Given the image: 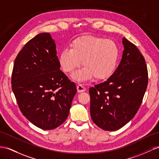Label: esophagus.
<instances>
[{
  "label": "esophagus",
  "mask_w": 159,
  "mask_h": 159,
  "mask_svg": "<svg viewBox=\"0 0 159 159\" xmlns=\"http://www.w3.org/2000/svg\"><path fill=\"white\" fill-rule=\"evenodd\" d=\"M76 88H77V91H78L79 93H82V92H84L85 91H86V89H85L83 84H79L78 86L76 87Z\"/></svg>",
  "instance_id": "1"
}]
</instances>
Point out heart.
<instances>
[{
  "mask_svg": "<svg viewBox=\"0 0 159 159\" xmlns=\"http://www.w3.org/2000/svg\"><path fill=\"white\" fill-rule=\"evenodd\" d=\"M70 48H63L59 54L62 70L71 72L80 66L84 67L72 75L78 81H85L95 76L97 79L109 78L117 66L120 48L113 40L94 36H83L74 39Z\"/></svg>",
  "mask_w": 159,
  "mask_h": 159,
  "instance_id": "heart-1",
  "label": "heart"
}]
</instances>
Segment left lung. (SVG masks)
<instances>
[{
	"label": "left lung",
	"mask_w": 159,
	"mask_h": 159,
	"mask_svg": "<svg viewBox=\"0 0 159 159\" xmlns=\"http://www.w3.org/2000/svg\"><path fill=\"white\" fill-rule=\"evenodd\" d=\"M124 50L119 66L105 82L89 89L93 121L107 131H115L135 116L148 84L144 56L123 38Z\"/></svg>",
	"instance_id": "left-lung-1"
}]
</instances>
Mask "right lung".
I'll list each match as a JSON object with an SVG mask.
<instances>
[{
  "label": "right lung",
  "mask_w": 159,
  "mask_h": 159,
  "mask_svg": "<svg viewBox=\"0 0 159 159\" xmlns=\"http://www.w3.org/2000/svg\"><path fill=\"white\" fill-rule=\"evenodd\" d=\"M54 40L49 33L28 42L15 60L11 84L23 116L37 127L53 129L67 119L75 84L60 70Z\"/></svg>",
  "instance_id": "1"
}]
</instances>
